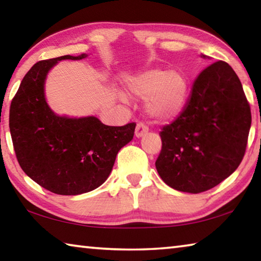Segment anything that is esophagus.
Instances as JSON below:
<instances>
[{"instance_id": "34e87169", "label": "esophagus", "mask_w": 261, "mask_h": 261, "mask_svg": "<svg viewBox=\"0 0 261 261\" xmlns=\"http://www.w3.org/2000/svg\"><path fill=\"white\" fill-rule=\"evenodd\" d=\"M148 132V127L147 125H145L144 123H138L136 126V132L135 135L137 138H141V137H144Z\"/></svg>"}]
</instances>
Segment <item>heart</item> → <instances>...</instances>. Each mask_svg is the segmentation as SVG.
<instances>
[{"mask_svg":"<svg viewBox=\"0 0 261 261\" xmlns=\"http://www.w3.org/2000/svg\"><path fill=\"white\" fill-rule=\"evenodd\" d=\"M126 90L136 98L146 99L145 108L149 116L166 122L178 117L185 109L190 83L182 70L155 68L131 78Z\"/></svg>","mask_w":261,"mask_h":261,"instance_id":"obj_1","label":"heart"}]
</instances>
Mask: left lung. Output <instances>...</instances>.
Segmentation results:
<instances>
[{"label":"left lung","mask_w":261,"mask_h":261,"mask_svg":"<svg viewBox=\"0 0 261 261\" xmlns=\"http://www.w3.org/2000/svg\"><path fill=\"white\" fill-rule=\"evenodd\" d=\"M250 127L251 110L240 78L226 62H215L194 81L182 114L160 132L159 175L182 192L216 187L242 162Z\"/></svg>","instance_id":"8db88e82"}]
</instances>
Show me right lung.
<instances>
[{
  "label": "right lung",
  "instance_id": "right-lung-1",
  "mask_svg": "<svg viewBox=\"0 0 261 261\" xmlns=\"http://www.w3.org/2000/svg\"><path fill=\"white\" fill-rule=\"evenodd\" d=\"M64 55L35 63L25 74L9 115L17 160L24 173L62 196L90 192L106 182L120 149L134 138L136 124L109 126L98 117L60 116L47 103V74Z\"/></svg>",
  "mask_w": 261,
  "mask_h": 261
}]
</instances>
